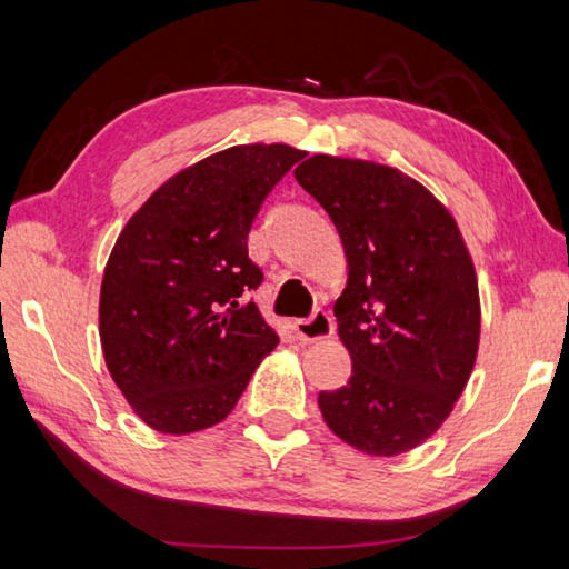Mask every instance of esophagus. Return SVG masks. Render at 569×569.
Masks as SVG:
<instances>
[{"instance_id": "34e87169", "label": "esophagus", "mask_w": 569, "mask_h": 569, "mask_svg": "<svg viewBox=\"0 0 569 569\" xmlns=\"http://www.w3.org/2000/svg\"><path fill=\"white\" fill-rule=\"evenodd\" d=\"M293 331L298 339L303 343H313V341H323V339H331L333 336V321L331 316L326 311H316L311 319H301L293 323Z\"/></svg>"}]
</instances>
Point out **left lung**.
Listing matches in <instances>:
<instances>
[{"label":"left lung","instance_id":"8db88e82","mask_svg":"<svg viewBox=\"0 0 569 569\" xmlns=\"http://www.w3.org/2000/svg\"><path fill=\"white\" fill-rule=\"evenodd\" d=\"M293 176L331 216L349 261L333 313L353 371L319 393L323 421L363 455H403L445 423L475 369L469 248L455 216L397 168L313 156Z\"/></svg>","mask_w":569,"mask_h":569}]
</instances>
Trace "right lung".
<instances>
[{"label":"right lung","instance_id":"right-lung-1","mask_svg":"<svg viewBox=\"0 0 569 569\" xmlns=\"http://www.w3.org/2000/svg\"><path fill=\"white\" fill-rule=\"evenodd\" d=\"M303 156L283 142L220 150L162 182L114 240L100 288L104 363L160 435L223 421L278 346L246 301L263 281L248 233Z\"/></svg>","mask_w":569,"mask_h":569}]
</instances>
